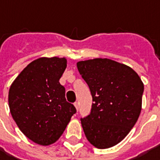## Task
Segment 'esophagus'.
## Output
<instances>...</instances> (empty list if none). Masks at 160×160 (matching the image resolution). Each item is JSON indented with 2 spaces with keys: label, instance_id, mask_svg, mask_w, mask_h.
I'll return each mask as SVG.
<instances>
[{
  "label": "esophagus",
  "instance_id": "obj_1",
  "mask_svg": "<svg viewBox=\"0 0 160 160\" xmlns=\"http://www.w3.org/2000/svg\"><path fill=\"white\" fill-rule=\"evenodd\" d=\"M74 107L76 108V110L78 111L79 108H80V107H79V103H78V102H75V103H74Z\"/></svg>",
  "mask_w": 160,
  "mask_h": 160
}]
</instances>
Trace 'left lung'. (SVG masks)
I'll list each match as a JSON object with an SVG mask.
<instances>
[{
    "label": "left lung",
    "instance_id": "8db88e82",
    "mask_svg": "<svg viewBox=\"0 0 160 160\" xmlns=\"http://www.w3.org/2000/svg\"><path fill=\"white\" fill-rule=\"evenodd\" d=\"M77 67L89 87L94 103L81 119L88 141L98 149L122 142L138 120L144 85L131 67L108 58L80 61Z\"/></svg>",
    "mask_w": 160,
    "mask_h": 160
}]
</instances>
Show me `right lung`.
<instances>
[{
	"mask_svg": "<svg viewBox=\"0 0 160 160\" xmlns=\"http://www.w3.org/2000/svg\"><path fill=\"white\" fill-rule=\"evenodd\" d=\"M66 67L65 57L38 58L18 75L9 90L10 111L18 127L42 146L58 141L76 113L59 82Z\"/></svg>",
	"mask_w": 160,
	"mask_h": 160,
	"instance_id": "add662e5",
	"label": "right lung"
}]
</instances>
